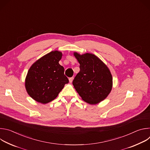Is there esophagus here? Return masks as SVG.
Instances as JSON below:
<instances>
[{"mask_svg":"<svg viewBox=\"0 0 150 150\" xmlns=\"http://www.w3.org/2000/svg\"><path fill=\"white\" fill-rule=\"evenodd\" d=\"M73 79H74V78L73 77H71V78H69V82H72V81H73Z\"/></svg>","mask_w":150,"mask_h":150,"instance_id":"34e87169","label":"esophagus"}]
</instances>
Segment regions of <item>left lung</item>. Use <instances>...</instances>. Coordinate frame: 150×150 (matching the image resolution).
<instances>
[{
    "label": "left lung",
    "mask_w": 150,
    "mask_h": 150,
    "mask_svg": "<svg viewBox=\"0 0 150 150\" xmlns=\"http://www.w3.org/2000/svg\"><path fill=\"white\" fill-rule=\"evenodd\" d=\"M79 62V72L72 83L82 99L91 104L104 100L112 88V76L105 64L91 53H74Z\"/></svg>",
    "instance_id": "obj_1"
}]
</instances>
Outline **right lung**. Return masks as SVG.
<instances>
[{
	"mask_svg": "<svg viewBox=\"0 0 150 150\" xmlns=\"http://www.w3.org/2000/svg\"><path fill=\"white\" fill-rule=\"evenodd\" d=\"M62 54L52 51L36 61L30 68L26 79L28 94L36 101L46 104L55 99L69 82L64 68L59 63Z\"/></svg>",
	"mask_w": 150,
	"mask_h": 150,
	"instance_id": "right-lung-1",
	"label": "right lung"
}]
</instances>
